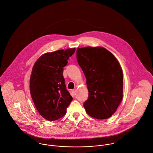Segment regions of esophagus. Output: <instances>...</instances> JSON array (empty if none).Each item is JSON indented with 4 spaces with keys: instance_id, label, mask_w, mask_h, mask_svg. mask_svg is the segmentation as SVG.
<instances>
[{
    "instance_id": "esophagus-1",
    "label": "esophagus",
    "mask_w": 153,
    "mask_h": 153,
    "mask_svg": "<svg viewBox=\"0 0 153 153\" xmlns=\"http://www.w3.org/2000/svg\"><path fill=\"white\" fill-rule=\"evenodd\" d=\"M75 93H76V89H73V90H71V96H72L73 97H74Z\"/></svg>"
}]
</instances>
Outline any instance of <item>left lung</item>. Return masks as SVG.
<instances>
[{
  "instance_id": "8db88e82",
  "label": "left lung",
  "mask_w": 153,
  "mask_h": 153,
  "mask_svg": "<svg viewBox=\"0 0 153 153\" xmlns=\"http://www.w3.org/2000/svg\"><path fill=\"white\" fill-rule=\"evenodd\" d=\"M76 57L89 91L83 104L86 112L96 119L109 118L117 111L123 97V73L120 63L103 47L79 48Z\"/></svg>"
}]
</instances>
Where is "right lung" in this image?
Wrapping results in <instances>:
<instances>
[{
	"label": "right lung",
	"instance_id": "obj_1",
	"mask_svg": "<svg viewBox=\"0 0 153 153\" xmlns=\"http://www.w3.org/2000/svg\"><path fill=\"white\" fill-rule=\"evenodd\" d=\"M75 50L68 48L44 54L33 67L30 77L31 97L38 112L47 120L61 118L73 100L66 89L62 73Z\"/></svg>",
	"mask_w": 153,
	"mask_h": 153
}]
</instances>
